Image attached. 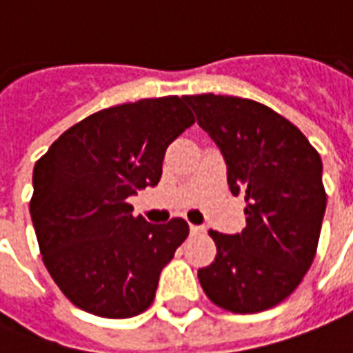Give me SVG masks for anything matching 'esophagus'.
I'll use <instances>...</instances> for the list:
<instances>
[{
	"mask_svg": "<svg viewBox=\"0 0 353 353\" xmlns=\"http://www.w3.org/2000/svg\"><path fill=\"white\" fill-rule=\"evenodd\" d=\"M189 230H191V234L192 236H199V234H202V232H204V227H202V225H191V227H189Z\"/></svg>",
	"mask_w": 353,
	"mask_h": 353,
	"instance_id": "obj_1",
	"label": "esophagus"
}]
</instances>
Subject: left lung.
I'll list each match as a JSON object with an SVG mask.
<instances>
[{
	"instance_id": "left-lung-1",
	"label": "left lung",
	"mask_w": 353,
	"mask_h": 353,
	"mask_svg": "<svg viewBox=\"0 0 353 353\" xmlns=\"http://www.w3.org/2000/svg\"><path fill=\"white\" fill-rule=\"evenodd\" d=\"M183 100L219 147L230 192L245 200L242 232L210 230L217 255L199 270L200 285L225 310H268L295 291L316 257L327 206L321 159L303 132L259 101Z\"/></svg>"
}]
</instances>
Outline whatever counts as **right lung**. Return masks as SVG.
Wrapping results in <instances>:
<instances>
[{
	"mask_svg": "<svg viewBox=\"0 0 353 353\" xmlns=\"http://www.w3.org/2000/svg\"><path fill=\"white\" fill-rule=\"evenodd\" d=\"M192 124L177 96L123 103L83 119L35 162L30 215L43 263L81 310L124 319L151 306L189 225L134 217L128 199L157 187L166 149Z\"/></svg>",
	"mask_w": 353,
	"mask_h": 353,
	"instance_id": "obj_1",
	"label": "right lung"
}]
</instances>
